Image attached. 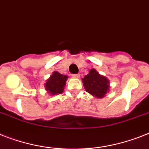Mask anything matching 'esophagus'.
I'll return each instance as SVG.
<instances>
[{"label":"esophagus","mask_w":149,"mask_h":149,"mask_svg":"<svg viewBox=\"0 0 149 149\" xmlns=\"http://www.w3.org/2000/svg\"><path fill=\"white\" fill-rule=\"evenodd\" d=\"M72 76L73 77H79V73H77V74H72Z\"/></svg>","instance_id":"34e87169"}]
</instances>
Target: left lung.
Segmentation results:
<instances>
[{"instance_id": "8db88e82", "label": "left lung", "mask_w": 149, "mask_h": 149, "mask_svg": "<svg viewBox=\"0 0 149 149\" xmlns=\"http://www.w3.org/2000/svg\"><path fill=\"white\" fill-rule=\"evenodd\" d=\"M82 81L86 92L97 98L105 96L109 88L108 79L103 76L100 75L94 69L89 71Z\"/></svg>"}]
</instances>
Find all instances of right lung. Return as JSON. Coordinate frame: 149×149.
Masks as SVG:
<instances>
[{
  "label": "right lung",
  "mask_w": 149,
  "mask_h": 149,
  "mask_svg": "<svg viewBox=\"0 0 149 149\" xmlns=\"http://www.w3.org/2000/svg\"><path fill=\"white\" fill-rule=\"evenodd\" d=\"M67 77L62 75L55 71L50 76L47 83H45V87L47 91L51 95L60 94L63 92L64 86L66 84Z\"/></svg>",
  "instance_id": "obj_1"
}]
</instances>
